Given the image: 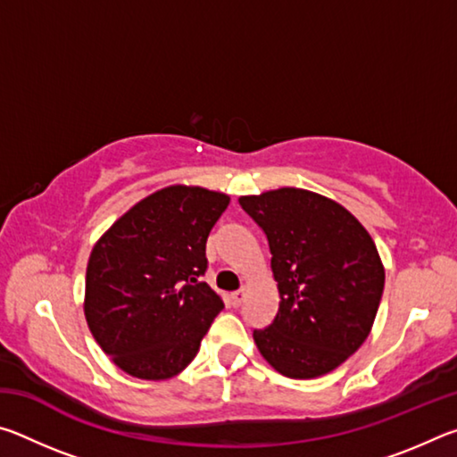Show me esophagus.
<instances>
[{"label": "esophagus", "mask_w": 457, "mask_h": 457, "mask_svg": "<svg viewBox=\"0 0 457 457\" xmlns=\"http://www.w3.org/2000/svg\"><path fill=\"white\" fill-rule=\"evenodd\" d=\"M244 298H245V290L244 288H239V290L229 294V303H231V306H236V308L244 303Z\"/></svg>", "instance_id": "34e87169"}]
</instances>
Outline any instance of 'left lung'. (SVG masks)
I'll use <instances>...</instances> for the list:
<instances>
[{
	"instance_id": "obj_1",
	"label": "left lung",
	"mask_w": 457,
	"mask_h": 457,
	"mask_svg": "<svg viewBox=\"0 0 457 457\" xmlns=\"http://www.w3.org/2000/svg\"><path fill=\"white\" fill-rule=\"evenodd\" d=\"M268 237L280 306L253 330L258 351L278 373H330L365 343L383 296L385 268L361 221L319 193L282 187L239 197Z\"/></svg>"
}]
</instances>
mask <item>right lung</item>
<instances>
[{
	"instance_id": "add662e5",
	"label": "right lung",
	"mask_w": 457,
	"mask_h": 457,
	"mask_svg": "<svg viewBox=\"0 0 457 457\" xmlns=\"http://www.w3.org/2000/svg\"><path fill=\"white\" fill-rule=\"evenodd\" d=\"M226 193L171 185L138 201L92 247L84 316L114 365L146 381L189 365L223 300L199 278Z\"/></svg>"
}]
</instances>
